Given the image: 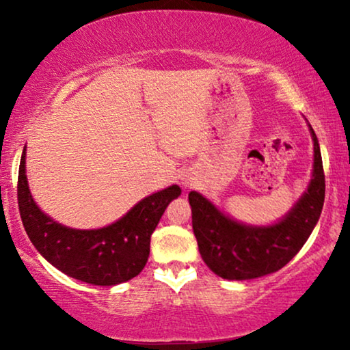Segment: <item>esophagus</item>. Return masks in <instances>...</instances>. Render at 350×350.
I'll list each match as a JSON object with an SVG mask.
<instances>
[{
	"label": "esophagus",
	"instance_id": "esophagus-1",
	"mask_svg": "<svg viewBox=\"0 0 350 350\" xmlns=\"http://www.w3.org/2000/svg\"><path fill=\"white\" fill-rule=\"evenodd\" d=\"M191 181H193V178H191V175H183L180 178V183L183 185V186H189Z\"/></svg>",
	"mask_w": 350,
	"mask_h": 350
}]
</instances>
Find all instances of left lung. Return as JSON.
I'll use <instances>...</instances> for the list:
<instances>
[{
	"mask_svg": "<svg viewBox=\"0 0 350 350\" xmlns=\"http://www.w3.org/2000/svg\"><path fill=\"white\" fill-rule=\"evenodd\" d=\"M314 142L312 178L284 218L269 226L237 221L218 210L198 191L188 199L193 231L200 256L215 274L228 280H250L279 271L291 261L317 224L325 200V175L317 135Z\"/></svg>",
	"mask_w": 350,
	"mask_h": 350,
	"instance_id": "obj_1",
	"label": "left lung"
}]
</instances>
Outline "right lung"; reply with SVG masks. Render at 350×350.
Instances as JSON below:
<instances>
[{"label":"right lung","mask_w":350,"mask_h":350,"mask_svg":"<svg viewBox=\"0 0 350 350\" xmlns=\"http://www.w3.org/2000/svg\"><path fill=\"white\" fill-rule=\"evenodd\" d=\"M23 148L17 200L23 228L38 252L52 266L85 284L113 286L140 274L150 256L151 234L180 186L142 199L122 218L100 229H73L57 223L38 207L28 189Z\"/></svg>","instance_id":"obj_1"}]
</instances>
